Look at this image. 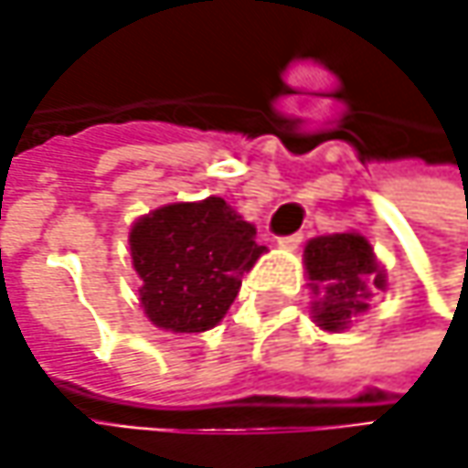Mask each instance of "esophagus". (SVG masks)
<instances>
[{
    "label": "esophagus",
    "instance_id": "esophagus-1",
    "mask_svg": "<svg viewBox=\"0 0 468 468\" xmlns=\"http://www.w3.org/2000/svg\"><path fill=\"white\" fill-rule=\"evenodd\" d=\"M301 240H303V235L295 233V235H284V238H279L276 243H279V249H287V251H295V249L301 246Z\"/></svg>",
    "mask_w": 468,
    "mask_h": 468
}]
</instances>
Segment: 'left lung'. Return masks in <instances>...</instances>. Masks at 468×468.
<instances>
[{
  "label": "left lung",
  "instance_id": "left-lung-1",
  "mask_svg": "<svg viewBox=\"0 0 468 468\" xmlns=\"http://www.w3.org/2000/svg\"><path fill=\"white\" fill-rule=\"evenodd\" d=\"M312 290V317L327 333H341L363 312L377 290L388 287V273L366 235H317L303 249Z\"/></svg>",
  "mask_w": 468,
  "mask_h": 468
}]
</instances>
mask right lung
I'll return each instance as SVG.
<instances>
[{"label": "right lung", "instance_id": "right-lung-1", "mask_svg": "<svg viewBox=\"0 0 468 468\" xmlns=\"http://www.w3.org/2000/svg\"><path fill=\"white\" fill-rule=\"evenodd\" d=\"M254 225L222 197L159 206L130 228L138 301L151 325L203 333L222 323L240 290V276L268 249Z\"/></svg>", "mask_w": 468, "mask_h": 468}]
</instances>
